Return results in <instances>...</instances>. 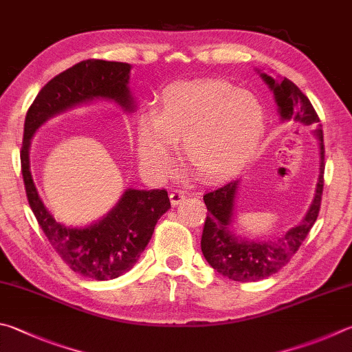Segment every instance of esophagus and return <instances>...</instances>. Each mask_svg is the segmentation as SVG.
<instances>
[{
    "instance_id": "esophagus-1",
    "label": "esophagus",
    "mask_w": 352,
    "mask_h": 352,
    "mask_svg": "<svg viewBox=\"0 0 352 352\" xmlns=\"http://www.w3.org/2000/svg\"><path fill=\"white\" fill-rule=\"evenodd\" d=\"M169 198H170V203L174 204V206H177V204H180L184 198H186V192L180 189H174V190H170Z\"/></svg>"
}]
</instances>
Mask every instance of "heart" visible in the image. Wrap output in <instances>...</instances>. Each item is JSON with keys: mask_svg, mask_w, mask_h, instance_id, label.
Here are the masks:
<instances>
[{"mask_svg": "<svg viewBox=\"0 0 352 352\" xmlns=\"http://www.w3.org/2000/svg\"><path fill=\"white\" fill-rule=\"evenodd\" d=\"M265 107L257 95L226 81H182L164 89L158 111L140 113L137 151L151 175L164 178L175 163L174 144L206 182L237 174L263 137Z\"/></svg>", "mask_w": 352, "mask_h": 352, "instance_id": "obj_1", "label": "heart"}]
</instances>
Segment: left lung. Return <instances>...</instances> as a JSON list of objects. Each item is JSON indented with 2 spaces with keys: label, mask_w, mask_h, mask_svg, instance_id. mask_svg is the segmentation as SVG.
I'll list each match as a JSON object with an SVG mask.
<instances>
[{
  "label": "left lung",
  "mask_w": 352,
  "mask_h": 352,
  "mask_svg": "<svg viewBox=\"0 0 352 352\" xmlns=\"http://www.w3.org/2000/svg\"><path fill=\"white\" fill-rule=\"evenodd\" d=\"M260 76L272 91L283 121L294 118L305 126L316 127L314 135L320 142V174H318L314 200L305 219L274 241L248 240L237 237L231 231L239 180L228 182L203 195L209 212L201 235V252L204 258L221 276L243 283L258 282L287 265V261L302 246L311 228L314 226L323 194L324 144L320 118L308 97L291 80H274L267 74H260Z\"/></svg>",
  "instance_id": "obj_1"
}]
</instances>
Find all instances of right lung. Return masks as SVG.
I'll use <instances>...</instances> for the list:
<instances>
[{"label":"right lung","mask_w":352,"mask_h":352,"mask_svg":"<svg viewBox=\"0 0 352 352\" xmlns=\"http://www.w3.org/2000/svg\"><path fill=\"white\" fill-rule=\"evenodd\" d=\"M131 65L86 60L54 76L30 104L24 121L21 172L25 195L38 225L70 270L94 280H112L132 270L148 246L154 228L170 208L164 189H127L109 214L86 228H70L54 219L38 195L29 149L35 131L49 118L87 101L104 98L135 111L129 91Z\"/></svg>","instance_id":"1"}]
</instances>
